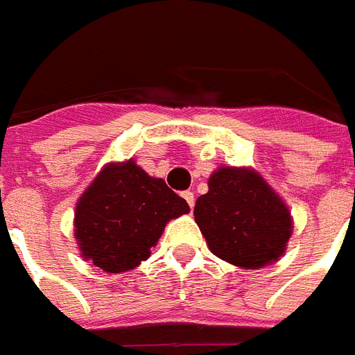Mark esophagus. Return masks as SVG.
Wrapping results in <instances>:
<instances>
[{"label": "esophagus", "mask_w": 355, "mask_h": 355, "mask_svg": "<svg viewBox=\"0 0 355 355\" xmlns=\"http://www.w3.org/2000/svg\"><path fill=\"white\" fill-rule=\"evenodd\" d=\"M182 198H184L186 203L190 205V209H193V203H196V198H193V192H190V190H186V192H182Z\"/></svg>", "instance_id": "1"}]
</instances>
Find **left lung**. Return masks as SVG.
Returning <instances> with one entry per match:
<instances>
[{"label": "left lung", "mask_w": 355, "mask_h": 355, "mask_svg": "<svg viewBox=\"0 0 355 355\" xmlns=\"http://www.w3.org/2000/svg\"><path fill=\"white\" fill-rule=\"evenodd\" d=\"M196 223L209 249L234 266H268L283 253L293 234L287 205L253 169L220 167L209 192L196 201Z\"/></svg>", "instance_id": "obj_1"}]
</instances>
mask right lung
Masks as SVG:
<instances>
[{
	"instance_id": "add662e5",
	"label": "right lung",
	"mask_w": 355,
	"mask_h": 355,
	"mask_svg": "<svg viewBox=\"0 0 355 355\" xmlns=\"http://www.w3.org/2000/svg\"><path fill=\"white\" fill-rule=\"evenodd\" d=\"M188 211L163 178L150 177L132 159L110 163L76 205L73 236L83 259L119 274L146 261L165 224Z\"/></svg>"
}]
</instances>
